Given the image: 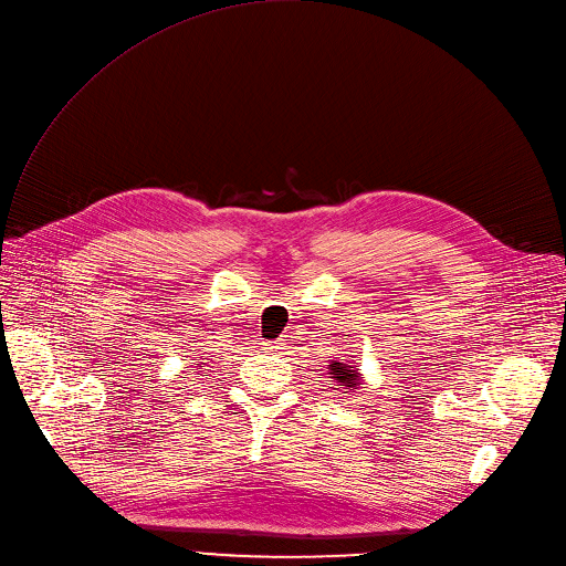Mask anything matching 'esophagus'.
Listing matches in <instances>:
<instances>
[{
	"label": "esophagus",
	"mask_w": 566,
	"mask_h": 566,
	"mask_svg": "<svg viewBox=\"0 0 566 566\" xmlns=\"http://www.w3.org/2000/svg\"><path fill=\"white\" fill-rule=\"evenodd\" d=\"M266 350H271V353H280V350H286V344L282 342V338H280V342H271V344H266Z\"/></svg>",
	"instance_id": "obj_1"
}]
</instances>
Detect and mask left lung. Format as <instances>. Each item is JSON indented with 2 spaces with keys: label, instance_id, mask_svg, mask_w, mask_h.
Returning <instances> with one entry per match:
<instances>
[{
  "label": "left lung",
  "instance_id": "8db88e82",
  "mask_svg": "<svg viewBox=\"0 0 566 566\" xmlns=\"http://www.w3.org/2000/svg\"><path fill=\"white\" fill-rule=\"evenodd\" d=\"M329 370V382L334 385L336 391L342 394H355L361 385V373L355 366V361L348 359H332L327 364Z\"/></svg>",
  "mask_w": 566,
  "mask_h": 566
}]
</instances>
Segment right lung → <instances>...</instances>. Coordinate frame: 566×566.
<instances>
[{
  "label": "right lung",
  "instance_id": "add662e5",
  "mask_svg": "<svg viewBox=\"0 0 566 566\" xmlns=\"http://www.w3.org/2000/svg\"><path fill=\"white\" fill-rule=\"evenodd\" d=\"M200 364H209V361H200ZM200 364H198V366H196V373H198V375H202V373H200V370H198V368H202V366H200Z\"/></svg>",
  "mask_w": 566,
  "mask_h": 566
}]
</instances>
